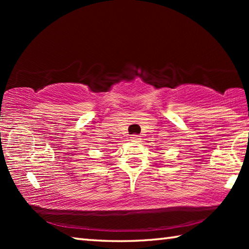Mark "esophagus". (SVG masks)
Masks as SVG:
<instances>
[{"label": "esophagus", "instance_id": "obj_1", "mask_svg": "<svg viewBox=\"0 0 249 249\" xmlns=\"http://www.w3.org/2000/svg\"><path fill=\"white\" fill-rule=\"evenodd\" d=\"M130 141H132V142H140V136H137V135H133V136L130 137Z\"/></svg>", "mask_w": 249, "mask_h": 249}]
</instances>
